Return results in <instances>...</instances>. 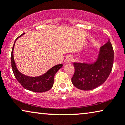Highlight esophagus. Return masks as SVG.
Here are the masks:
<instances>
[{
    "instance_id": "esophagus-1",
    "label": "esophagus",
    "mask_w": 125,
    "mask_h": 125,
    "mask_svg": "<svg viewBox=\"0 0 125 125\" xmlns=\"http://www.w3.org/2000/svg\"><path fill=\"white\" fill-rule=\"evenodd\" d=\"M72 61V57L71 56H67L65 60L66 63H71Z\"/></svg>"
}]
</instances>
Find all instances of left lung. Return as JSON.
Masks as SVG:
<instances>
[{
  "mask_svg": "<svg viewBox=\"0 0 125 125\" xmlns=\"http://www.w3.org/2000/svg\"><path fill=\"white\" fill-rule=\"evenodd\" d=\"M114 61V51L108 39L107 42L99 49L94 62H74V73L71 79L76 88L88 91L95 89L104 83L111 72Z\"/></svg>",
  "mask_w": 125,
  "mask_h": 125,
  "instance_id": "1",
  "label": "left lung"
}]
</instances>
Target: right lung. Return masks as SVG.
Instances as JSON below:
<instances>
[{
  "label": "right lung",
  "mask_w": 125,
  "mask_h": 125,
  "mask_svg": "<svg viewBox=\"0 0 125 125\" xmlns=\"http://www.w3.org/2000/svg\"><path fill=\"white\" fill-rule=\"evenodd\" d=\"M24 34L25 33L22 34V35L18 37L15 40L14 45H13L11 56V66H12L13 73H14V76L18 82L22 85L23 88L26 90L35 92H43L48 91L53 86L54 75L63 66V64L56 65L49 69L44 74L36 77L28 76L25 75L19 72L17 68V65H16L15 60H14V49L15 42L17 39L22 37Z\"/></svg>",
  "instance_id": "add662e5"
}]
</instances>
